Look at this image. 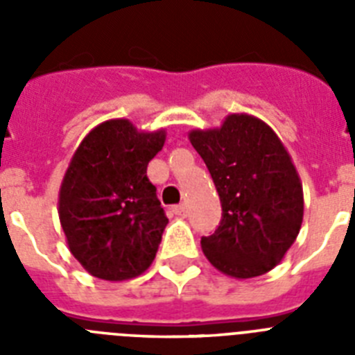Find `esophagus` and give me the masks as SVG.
<instances>
[{"label": "esophagus", "instance_id": "1", "mask_svg": "<svg viewBox=\"0 0 355 355\" xmlns=\"http://www.w3.org/2000/svg\"><path fill=\"white\" fill-rule=\"evenodd\" d=\"M172 211H174L178 216H184V215H187V206H184V205L174 206V208H172Z\"/></svg>", "mask_w": 355, "mask_h": 355}]
</instances>
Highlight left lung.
Wrapping results in <instances>:
<instances>
[{
    "mask_svg": "<svg viewBox=\"0 0 355 355\" xmlns=\"http://www.w3.org/2000/svg\"><path fill=\"white\" fill-rule=\"evenodd\" d=\"M220 197L222 220L200 238L202 252L222 274L250 279L270 272L293 245L304 216L299 172L268 124L231 114L220 128L192 130Z\"/></svg>",
    "mask_w": 355,
    "mask_h": 355,
    "instance_id": "8db88e82",
    "label": "left lung"
}]
</instances>
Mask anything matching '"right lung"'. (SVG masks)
Masks as SVG:
<instances>
[{"label":"right lung","instance_id":"obj_1","mask_svg":"<svg viewBox=\"0 0 355 355\" xmlns=\"http://www.w3.org/2000/svg\"><path fill=\"white\" fill-rule=\"evenodd\" d=\"M165 130L139 131L128 119L94 128L78 146L58 193L69 250L90 275L126 281L156 258L165 216L147 165Z\"/></svg>","mask_w":355,"mask_h":355}]
</instances>
